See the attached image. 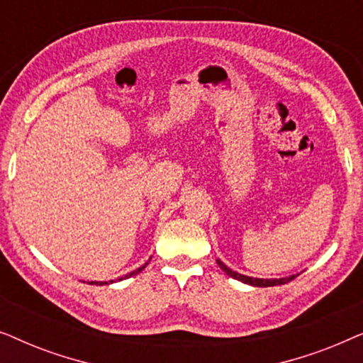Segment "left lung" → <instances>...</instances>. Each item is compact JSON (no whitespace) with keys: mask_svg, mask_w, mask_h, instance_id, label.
Returning <instances> with one entry per match:
<instances>
[{"mask_svg":"<svg viewBox=\"0 0 363 363\" xmlns=\"http://www.w3.org/2000/svg\"><path fill=\"white\" fill-rule=\"evenodd\" d=\"M218 266L221 267L223 271L226 272L228 276H231L233 279H238L241 282H245V284H250V286H255V287H271V286H281V284H286V282H289L294 279L296 276L299 274H292L289 277H281V279H259V277H250V276H245V274H240V272L233 271L228 267L226 264H223V262L220 259H216Z\"/></svg>","mask_w":363,"mask_h":363,"instance_id":"8db88e82","label":"left lung"}]
</instances>
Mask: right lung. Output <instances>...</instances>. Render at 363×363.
I'll return each mask as SVG.
<instances>
[{
	"label": "right lung",
	"instance_id": "1",
	"mask_svg": "<svg viewBox=\"0 0 363 363\" xmlns=\"http://www.w3.org/2000/svg\"><path fill=\"white\" fill-rule=\"evenodd\" d=\"M148 264V262H145V264H143V266H140V267H138V269H135V271H132L130 272V274H127V276H123V277H118V279L117 281H122V279H127V277H132V276H135V274H138V272H140V271H143V269H145V266ZM108 282H111V284H112V282L113 281H108ZM108 282H106V281H91V282H89V284H96V286H104V284H108Z\"/></svg>",
	"mask_w": 363,
	"mask_h": 363
}]
</instances>
